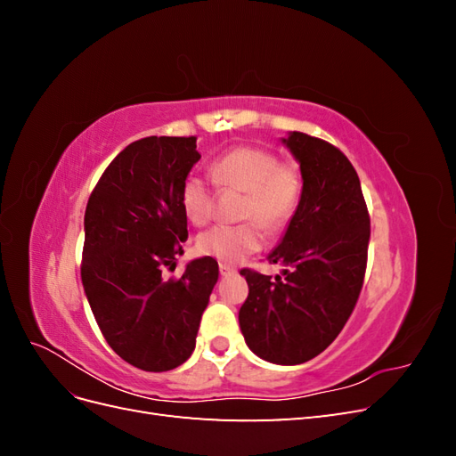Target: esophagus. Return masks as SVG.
Listing matches in <instances>:
<instances>
[{
  "label": "esophagus",
  "instance_id": "34e87169",
  "mask_svg": "<svg viewBox=\"0 0 456 456\" xmlns=\"http://www.w3.org/2000/svg\"><path fill=\"white\" fill-rule=\"evenodd\" d=\"M218 270H220V275H233V273H236V268L230 266V265H224V262H220Z\"/></svg>",
  "mask_w": 456,
  "mask_h": 456
}]
</instances>
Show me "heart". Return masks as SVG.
Wrapping results in <instances>:
<instances>
[{
    "label": "heart",
    "instance_id": "obj_1",
    "mask_svg": "<svg viewBox=\"0 0 456 456\" xmlns=\"http://www.w3.org/2000/svg\"><path fill=\"white\" fill-rule=\"evenodd\" d=\"M213 183L223 190L245 191L243 224H216L198 236V251L224 265H236L265 243L268 232L283 230L295 216L302 198V173L295 163H281L272 150L238 146L213 159ZM181 207L190 223L207 224L215 211V190L200 175H188L181 186ZM261 224L258 225L257 223Z\"/></svg>",
    "mask_w": 456,
    "mask_h": 456
}]
</instances>
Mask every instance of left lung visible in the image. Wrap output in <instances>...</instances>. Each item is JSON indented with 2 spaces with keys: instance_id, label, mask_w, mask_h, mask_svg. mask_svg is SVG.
Masks as SVG:
<instances>
[{
  "instance_id": "left-lung-1",
  "label": "left lung",
  "mask_w": 456,
  "mask_h": 456,
  "mask_svg": "<svg viewBox=\"0 0 456 456\" xmlns=\"http://www.w3.org/2000/svg\"><path fill=\"white\" fill-rule=\"evenodd\" d=\"M281 142L300 163L302 198L268 255L281 275L241 270L249 297L240 308L247 346L265 362L298 365L333 342L360 297L370 223L360 176L338 148L293 131Z\"/></svg>"
}]
</instances>
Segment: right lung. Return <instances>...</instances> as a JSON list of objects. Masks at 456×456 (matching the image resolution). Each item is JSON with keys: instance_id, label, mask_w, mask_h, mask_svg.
<instances>
[{"instance_id": "right-lung-1", "label": "right lung", "mask_w": 456, "mask_h": 456, "mask_svg": "<svg viewBox=\"0 0 456 456\" xmlns=\"http://www.w3.org/2000/svg\"><path fill=\"white\" fill-rule=\"evenodd\" d=\"M196 136H146L119 151L86 209L81 281L96 323L121 360L161 372L196 348L201 314L218 280L211 256L163 280L188 240L183 181L200 161Z\"/></svg>"}]
</instances>
